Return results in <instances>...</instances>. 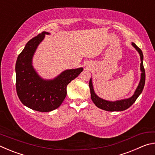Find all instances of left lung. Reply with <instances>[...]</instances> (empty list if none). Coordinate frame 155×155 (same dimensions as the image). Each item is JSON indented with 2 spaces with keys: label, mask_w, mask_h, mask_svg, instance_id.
Segmentation results:
<instances>
[{
  "label": "left lung",
  "mask_w": 155,
  "mask_h": 155,
  "mask_svg": "<svg viewBox=\"0 0 155 155\" xmlns=\"http://www.w3.org/2000/svg\"><path fill=\"white\" fill-rule=\"evenodd\" d=\"M132 45L133 47L138 51L139 54L140 55L141 59V64H140V70H141V79L140 81V83L137 86V89L135 91L133 95L129 98L127 99H123L120 100V101H108L106 100L102 99L96 95L94 92L92 81H91V78L90 80V83H89V87L90 89V94H91V98L92 100L93 103L95 104V105L98 107V108L105 110V111H124V110L127 109L128 108L132 105V104L135 103L136 100L140 95L141 93L142 92L143 89L144 87V85H145V80H146V74H145V70L143 68V55L142 53L141 50L137 46V45L135 43L132 42Z\"/></svg>",
  "instance_id": "1"
}]
</instances>
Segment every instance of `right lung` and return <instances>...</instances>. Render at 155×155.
<instances>
[{"label":"right lung","mask_w":155,"mask_h":155,"mask_svg":"<svg viewBox=\"0 0 155 155\" xmlns=\"http://www.w3.org/2000/svg\"><path fill=\"white\" fill-rule=\"evenodd\" d=\"M44 31L31 39L18 55L15 64L16 91L24 105L35 111L49 112L61 105L67 94V85L83 71V68L66 70L52 80H44L32 65L37 48L44 40Z\"/></svg>","instance_id":"add662e5"}]
</instances>
